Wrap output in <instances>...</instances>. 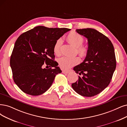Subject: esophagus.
Listing matches in <instances>:
<instances>
[{
    "mask_svg": "<svg viewBox=\"0 0 127 127\" xmlns=\"http://www.w3.org/2000/svg\"><path fill=\"white\" fill-rule=\"evenodd\" d=\"M69 72V71H66V70H63V71H62V73L63 74H68Z\"/></svg>",
    "mask_w": 127,
    "mask_h": 127,
    "instance_id": "34e87169",
    "label": "esophagus"
}]
</instances>
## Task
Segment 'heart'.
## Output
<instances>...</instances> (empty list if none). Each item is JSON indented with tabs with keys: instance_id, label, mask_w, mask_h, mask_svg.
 Wrapping results in <instances>:
<instances>
[{
	"instance_id": "obj_1",
	"label": "heart",
	"mask_w": 127,
	"mask_h": 127,
	"mask_svg": "<svg viewBox=\"0 0 127 127\" xmlns=\"http://www.w3.org/2000/svg\"><path fill=\"white\" fill-rule=\"evenodd\" d=\"M66 40L69 43L76 48L77 53L82 58H85L88 54V49L86 45H82L84 42L83 37L75 32H71L67 35ZM62 40L59 39L56 41L53 46V51L58 56L61 54V45ZM79 62V59L78 57H67L63 56L58 60V63L60 66L64 69H67Z\"/></svg>"
}]
</instances>
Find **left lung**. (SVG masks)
<instances>
[{"instance_id": "obj_1", "label": "left lung", "mask_w": 127, "mask_h": 127, "mask_svg": "<svg viewBox=\"0 0 127 127\" xmlns=\"http://www.w3.org/2000/svg\"><path fill=\"white\" fill-rule=\"evenodd\" d=\"M88 41V52L83 62L73 68L78 79L72 84L73 90L84 97L101 93L110 83L116 67L114 46L108 37L97 30L76 29Z\"/></svg>"}]
</instances>
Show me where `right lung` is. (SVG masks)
Instances as JSON below:
<instances>
[{
    "mask_svg": "<svg viewBox=\"0 0 127 127\" xmlns=\"http://www.w3.org/2000/svg\"><path fill=\"white\" fill-rule=\"evenodd\" d=\"M69 30L67 28L37 26L18 37L10 64L13 81L22 92L38 96L51 87L56 75L62 72L54 60V44ZM44 64L48 69L42 68Z\"/></svg>",
    "mask_w": 127,
    "mask_h": 127,
    "instance_id": "1",
    "label": "right lung"
}]
</instances>
